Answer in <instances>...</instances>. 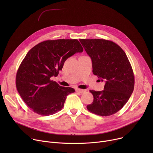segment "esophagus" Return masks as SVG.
I'll list each match as a JSON object with an SVG mask.
<instances>
[{"label":"esophagus","instance_id":"1","mask_svg":"<svg viewBox=\"0 0 153 153\" xmlns=\"http://www.w3.org/2000/svg\"><path fill=\"white\" fill-rule=\"evenodd\" d=\"M76 91L78 93H80V94H83L86 91L85 90H84V89H76Z\"/></svg>","mask_w":153,"mask_h":153}]
</instances>
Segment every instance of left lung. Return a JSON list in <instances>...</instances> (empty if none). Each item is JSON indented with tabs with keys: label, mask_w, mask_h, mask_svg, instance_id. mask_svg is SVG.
Instances as JSON below:
<instances>
[{
	"label": "left lung",
	"mask_w": 153,
	"mask_h": 153,
	"mask_svg": "<svg viewBox=\"0 0 153 153\" xmlns=\"http://www.w3.org/2000/svg\"><path fill=\"white\" fill-rule=\"evenodd\" d=\"M92 62V72L105 81L102 91H90L94 100L87 106L93 114L102 117L113 115L125 105L134 85L133 71L120 46L103 39H80Z\"/></svg>",
	"instance_id": "1"
}]
</instances>
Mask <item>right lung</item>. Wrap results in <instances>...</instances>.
<instances>
[{
	"mask_svg": "<svg viewBox=\"0 0 153 153\" xmlns=\"http://www.w3.org/2000/svg\"><path fill=\"white\" fill-rule=\"evenodd\" d=\"M83 48L77 39L46 40L35 45L21 62L16 87L22 99L35 113L53 115L61 110L73 88L60 86L51 80L62 70L66 60Z\"/></svg>",
	"mask_w": 153,
	"mask_h": 153,
	"instance_id": "right-lung-1",
	"label": "right lung"
}]
</instances>
